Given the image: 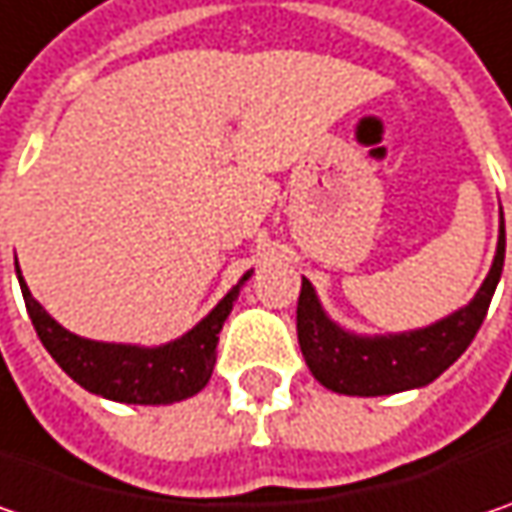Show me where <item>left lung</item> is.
<instances>
[{
	"label": "left lung",
	"mask_w": 512,
	"mask_h": 512,
	"mask_svg": "<svg viewBox=\"0 0 512 512\" xmlns=\"http://www.w3.org/2000/svg\"><path fill=\"white\" fill-rule=\"evenodd\" d=\"M501 269H504V217L498 228L493 266L481 289L475 292V298L466 307L455 310L452 316L440 318L429 327L385 333V336H362L336 324L324 313L313 284L301 278L298 345L307 359V368L324 388L347 397H385L435 382L452 362H458V356L475 339L501 281Z\"/></svg>",
	"instance_id": "left-lung-1"
}]
</instances>
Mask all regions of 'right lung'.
Listing matches in <instances>:
<instances>
[{
  "mask_svg": "<svg viewBox=\"0 0 512 512\" xmlns=\"http://www.w3.org/2000/svg\"><path fill=\"white\" fill-rule=\"evenodd\" d=\"M16 278H19L22 298H25L28 316L40 342L51 353V359L72 376L80 388L106 400H115V403L170 406V403L194 397L208 385L214 362H217V342H220L223 321L240 295V286L252 278V272H246L231 286L226 298L185 336L156 347L83 339L48 316L43 304L31 295V289L19 272V263H16Z\"/></svg>",
  "mask_w": 512,
  "mask_h": 512,
  "instance_id": "1",
  "label": "right lung"
}]
</instances>
